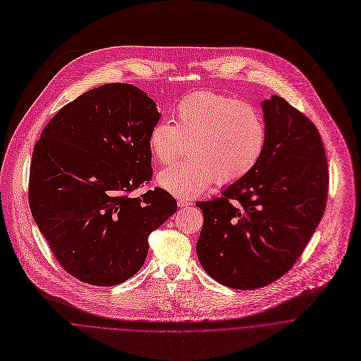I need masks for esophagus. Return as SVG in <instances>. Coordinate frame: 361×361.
Returning a JSON list of instances; mask_svg holds the SVG:
<instances>
[{
  "mask_svg": "<svg viewBox=\"0 0 361 361\" xmlns=\"http://www.w3.org/2000/svg\"><path fill=\"white\" fill-rule=\"evenodd\" d=\"M192 202L188 200V199H178V206L179 207H186V206H190Z\"/></svg>",
  "mask_w": 361,
  "mask_h": 361,
  "instance_id": "1",
  "label": "esophagus"
}]
</instances>
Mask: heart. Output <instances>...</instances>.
<instances>
[{"label":"heart","mask_w":361,"mask_h":361,"mask_svg":"<svg viewBox=\"0 0 361 361\" xmlns=\"http://www.w3.org/2000/svg\"><path fill=\"white\" fill-rule=\"evenodd\" d=\"M172 114L173 125L159 121L148 139L154 159L162 165L173 164L188 145L189 157L158 175L165 190L196 196L214 180L221 186L239 182L260 162L267 129L250 102L203 90L179 99Z\"/></svg>","instance_id":"b5f03b06"}]
</instances>
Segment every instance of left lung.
Wrapping results in <instances>:
<instances>
[{"mask_svg":"<svg viewBox=\"0 0 361 361\" xmlns=\"http://www.w3.org/2000/svg\"><path fill=\"white\" fill-rule=\"evenodd\" d=\"M267 142L257 166L222 196L196 202L202 267L232 289L252 290L289 271L319 226L329 169L316 125L286 99L263 102Z\"/></svg>","mask_w":361,"mask_h":361,"instance_id":"8db88e82","label":"left lung"}]
</instances>
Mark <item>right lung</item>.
<instances>
[{"mask_svg": "<svg viewBox=\"0 0 361 361\" xmlns=\"http://www.w3.org/2000/svg\"><path fill=\"white\" fill-rule=\"evenodd\" d=\"M161 114L130 84H106L62 106L35 143L28 183L34 221L58 263L78 280L115 286L148 255V238L176 209L162 188L139 196Z\"/></svg>", "mask_w": 361, "mask_h": 361, "instance_id": "1", "label": "right lung"}]
</instances>
